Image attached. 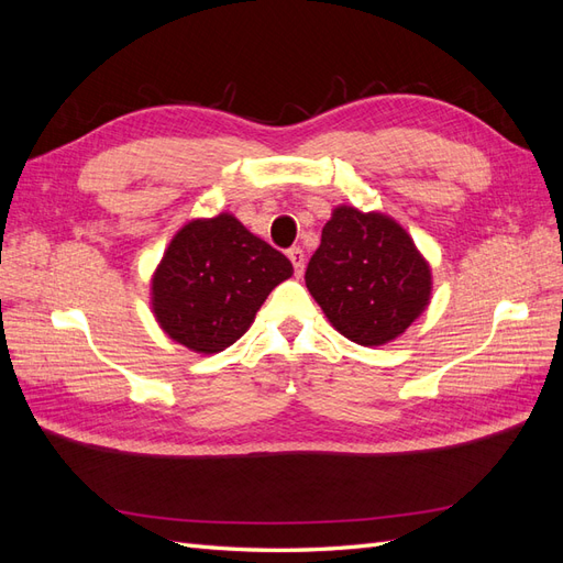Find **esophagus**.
Returning <instances> with one entry per match:
<instances>
[{
  "label": "esophagus",
  "instance_id": "1",
  "mask_svg": "<svg viewBox=\"0 0 563 563\" xmlns=\"http://www.w3.org/2000/svg\"><path fill=\"white\" fill-rule=\"evenodd\" d=\"M288 261L294 263L296 269V277H302V269H305V251L300 246L288 249Z\"/></svg>",
  "mask_w": 563,
  "mask_h": 563
}]
</instances>
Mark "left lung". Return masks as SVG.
<instances>
[{
  "instance_id": "1",
  "label": "left lung",
  "mask_w": 563,
  "mask_h": 563,
  "mask_svg": "<svg viewBox=\"0 0 563 563\" xmlns=\"http://www.w3.org/2000/svg\"><path fill=\"white\" fill-rule=\"evenodd\" d=\"M305 284L338 333L378 347L428 308L432 269L395 218L343 203L321 230Z\"/></svg>"
}]
</instances>
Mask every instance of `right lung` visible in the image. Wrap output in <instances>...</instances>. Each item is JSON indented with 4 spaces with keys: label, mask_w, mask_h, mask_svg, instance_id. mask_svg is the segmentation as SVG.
Here are the masks:
<instances>
[{
    "label": "right lung",
    "mask_w": 563,
    "mask_h": 563,
    "mask_svg": "<svg viewBox=\"0 0 563 563\" xmlns=\"http://www.w3.org/2000/svg\"><path fill=\"white\" fill-rule=\"evenodd\" d=\"M291 275V261L232 213L197 218L174 234L152 275V312L176 343L216 354L249 331L272 288Z\"/></svg>",
    "instance_id": "1"
}]
</instances>
